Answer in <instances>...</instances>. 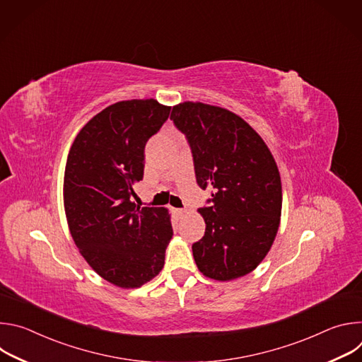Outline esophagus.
<instances>
[{
    "mask_svg": "<svg viewBox=\"0 0 362 362\" xmlns=\"http://www.w3.org/2000/svg\"><path fill=\"white\" fill-rule=\"evenodd\" d=\"M173 212H175V215H176L177 218H182V216L185 215V212H186V211H185V209H175Z\"/></svg>",
    "mask_w": 362,
    "mask_h": 362,
    "instance_id": "1",
    "label": "esophagus"
}]
</instances>
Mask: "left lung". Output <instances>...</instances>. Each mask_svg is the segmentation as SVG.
Wrapping results in <instances>:
<instances>
[{"instance_id":"obj_1","label":"left lung","mask_w":362,"mask_h":362,"mask_svg":"<svg viewBox=\"0 0 362 362\" xmlns=\"http://www.w3.org/2000/svg\"><path fill=\"white\" fill-rule=\"evenodd\" d=\"M170 120L190 146L199 187L212 194L199 209L206 229L192 245L194 262L212 279L243 276L262 262L279 228L275 159L261 136L226 109L186 101Z\"/></svg>"}]
</instances>
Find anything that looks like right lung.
I'll return each mask as SVG.
<instances>
[{"instance_id":"obj_1","label":"right lung","mask_w":362,"mask_h":362,"mask_svg":"<svg viewBox=\"0 0 362 362\" xmlns=\"http://www.w3.org/2000/svg\"><path fill=\"white\" fill-rule=\"evenodd\" d=\"M170 115L156 100L119 101L77 134L64 173L71 236L88 265L120 288H139L165 265L173 236L163 208L132 202L143 179L144 147Z\"/></svg>"}]
</instances>
